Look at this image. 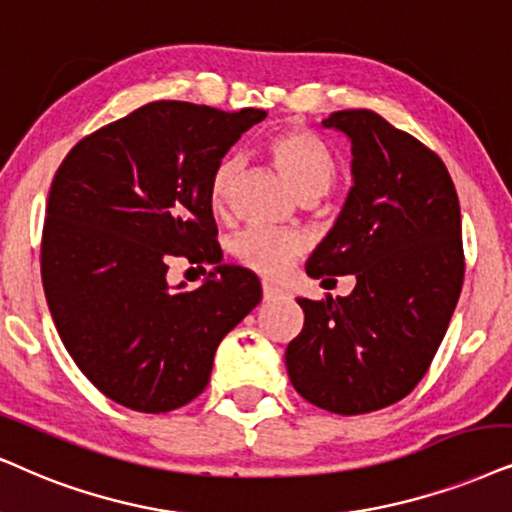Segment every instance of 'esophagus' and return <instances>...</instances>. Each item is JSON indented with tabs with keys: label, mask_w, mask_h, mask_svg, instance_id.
<instances>
[{
	"label": "esophagus",
	"mask_w": 512,
	"mask_h": 512,
	"mask_svg": "<svg viewBox=\"0 0 512 512\" xmlns=\"http://www.w3.org/2000/svg\"><path fill=\"white\" fill-rule=\"evenodd\" d=\"M262 295H264V300H276V297H281L283 295V288H278V286H274V283H262Z\"/></svg>",
	"instance_id": "1"
}]
</instances>
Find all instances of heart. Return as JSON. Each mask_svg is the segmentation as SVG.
Instances as JSON below:
<instances>
[{
	"label": "heart",
	"instance_id": "b5f03b06",
	"mask_svg": "<svg viewBox=\"0 0 512 512\" xmlns=\"http://www.w3.org/2000/svg\"><path fill=\"white\" fill-rule=\"evenodd\" d=\"M267 151L276 170L283 174L290 189L300 200L326 196L338 179V163L328 146L302 129H286L267 141ZM241 174L236 158H224L210 179V205L224 212ZM304 252V241L297 234L274 229H248L234 241L236 260L262 276L286 274L290 262Z\"/></svg>",
	"mask_w": 512,
	"mask_h": 512
}]
</instances>
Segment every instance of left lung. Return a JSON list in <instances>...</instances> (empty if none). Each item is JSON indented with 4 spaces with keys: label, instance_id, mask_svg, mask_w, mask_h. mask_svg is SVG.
Segmentation results:
<instances>
[{
    "label": "left lung",
    "instance_id": "obj_1",
    "mask_svg": "<svg viewBox=\"0 0 512 512\" xmlns=\"http://www.w3.org/2000/svg\"><path fill=\"white\" fill-rule=\"evenodd\" d=\"M352 144V189L307 276L347 297H297L304 326L286 349L290 383L319 409L357 416L404 399L442 345L463 286L461 205L442 160L373 111L321 122Z\"/></svg>",
    "mask_w": 512,
    "mask_h": 512
}]
</instances>
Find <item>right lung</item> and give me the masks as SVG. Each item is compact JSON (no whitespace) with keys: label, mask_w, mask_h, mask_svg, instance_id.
<instances>
[{"label":"right lung","mask_w":512,"mask_h":512,"mask_svg":"<svg viewBox=\"0 0 512 512\" xmlns=\"http://www.w3.org/2000/svg\"><path fill=\"white\" fill-rule=\"evenodd\" d=\"M267 113L153 101L84 137L58 167L42 234V286L77 368L108 399L165 413L208 385L219 342L262 300L222 264L210 179ZM216 267L191 294L170 256Z\"/></svg>","instance_id":"add662e5"}]
</instances>
